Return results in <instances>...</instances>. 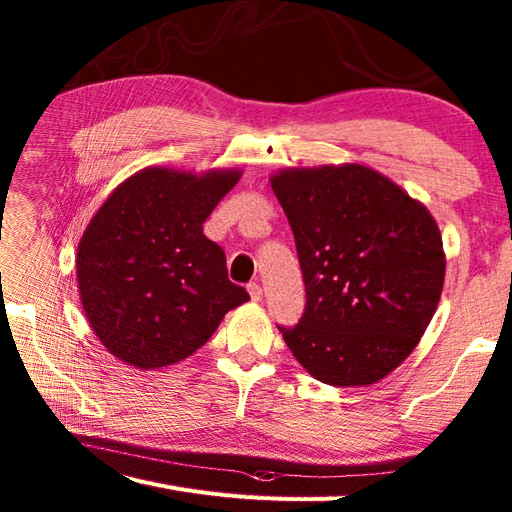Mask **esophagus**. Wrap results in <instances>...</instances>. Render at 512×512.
<instances>
[{
  "label": "esophagus",
  "instance_id": "esophagus-1",
  "mask_svg": "<svg viewBox=\"0 0 512 512\" xmlns=\"http://www.w3.org/2000/svg\"><path fill=\"white\" fill-rule=\"evenodd\" d=\"M248 295H250V299H253V301H262L264 290H262V286L257 284V281H253V284H248Z\"/></svg>",
  "mask_w": 512,
  "mask_h": 512
}]
</instances>
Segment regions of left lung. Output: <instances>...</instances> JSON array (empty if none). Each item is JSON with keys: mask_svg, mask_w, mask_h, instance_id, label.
Here are the masks:
<instances>
[{"mask_svg": "<svg viewBox=\"0 0 512 512\" xmlns=\"http://www.w3.org/2000/svg\"><path fill=\"white\" fill-rule=\"evenodd\" d=\"M306 284L284 341L334 387L372 385L418 345L444 284L440 228L398 184L363 165L286 169L270 178Z\"/></svg>", "mask_w": 512, "mask_h": 512, "instance_id": "1", "label": "left lung"}]
</instances>
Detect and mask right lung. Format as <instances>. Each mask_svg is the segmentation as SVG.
Instances as JSON below:
<instances>
[{"mask_svg": "<svg viewBox=\"0 0 512 512\" xmlns=\"http://www.w3.org/2000/svg\"><path fill=\"white\" fill-rule=\"evenodd\" d=\"M239 180L149 167L103 202L81 237L76 279L94 334L123 363L156 369L191 356L248 292L202 224Z\"/></svg>", "mask_w": 512, "mask_h": 512, "instance_id": "obj_1", "label": "right lung"}]
</instances>
